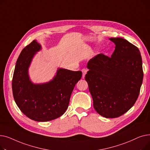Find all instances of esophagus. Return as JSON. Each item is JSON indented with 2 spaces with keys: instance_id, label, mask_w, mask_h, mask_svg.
<instances>
[{
  "instance_id": "34e87169",
  "label": "esophagus",
  "mask_w": 150,
  "mask_h": 150,
  "mask_svg": "<svg viewBox=\"0 0 150 150\" xmlns=\"http://www.w3.org/2000/svg\"><path fill=\"white\" fill-rule=\"evenodd\" d=\"M87 72H88V70L86 69H82V73H83V78H84L86 74H87Z\"/></svg>"
}]
</instances>
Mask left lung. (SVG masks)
Segmentation results:
<instances>
[{"label": "left lung", "mask_w": 150, "mask_h": 150, "mask_svg": "<svg viewBox=\"0 0 150 150\" xmlns=\"http://www.w3.org/2000/svg\"><path fill=\"white\" fill-rule=\"evenodd\" d=\"M111 57L100 53L88 62L85 80L96 111L106 118H116L134 105L142 84V61L139 49L122 38H111Z\"/></svg>", "instance_id": "8db88e82"}]
</instances>
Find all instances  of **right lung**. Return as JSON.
Here are the masks:
<instances>
[{
    "mask_svg": "<svg viewBox=\"0 0 150 150\" xmlns=\"http://www.w3.org/2000/svg\"><path fill=\"white\" fill-rule=\"evenodd\" d=\"M41 49V45L34 40L22 50L15 66L12 90L16 103L23 114L35 121L48 122L66 112L82 72L60 68L49 82L33 83L28 67L34 55Z\"/></svg>",
    "mask_w": 150,
    "mask_h": 150,
    "instance_id": "add662e5",
    "label": "right lung"
}]
</instances>
